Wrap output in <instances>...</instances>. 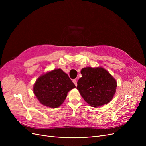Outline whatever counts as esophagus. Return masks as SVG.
I'll use <instances>...</instances> for the list:
<instances>
[{
  "label": "esophagus",
  "mask_w": 146,
  "mask_h": 146,
  "mask_svg": "<svg viewBox=\"0 0 146 146\" xmlns=\"http://www.w3.org/2000/svg\"><path fill=\"white\" fill-rule=\"evenodd\" d=\"M73 83L74 84V85H75V86H77V80H76V79H74V80H73Z\"/></svg>",
  "instance_id": "obj_1"
}]
</instances>
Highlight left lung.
Listing matches in <instances>:
<instances>
[{"mask_svg":"<svg viewBox=\"0 0 146 146\" xmlns=\"http://www.w3.org/2000/svg\"><path fill=\"white\" fill-rule=\"evenodd\" d=\"M77 89L90 106L98 107L109 103L116 92L117 82L102 67L83 68Z\"/></svg>","mask_w":146,"mask_h":146,"instance_id":"8db88e82","label":"left lung"}]
</instances>
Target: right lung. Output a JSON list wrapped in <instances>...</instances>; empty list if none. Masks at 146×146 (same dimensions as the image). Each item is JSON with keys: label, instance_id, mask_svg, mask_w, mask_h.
<instances>
[{"label": "right lung", "instance_id": "1", "mask_svg": "<svg viewBox=\"0 0 146 146\" xmlns=\"http://www.w3.org/2000/svg\"><path fill=\"white\" fill-rule=\"evenodd\" d=\"M74 88L68 75L61 68H56L38 77L33 92L41 104L56 108L64 102L68 92Z\"/></svg>", "mask_w": 146, "mask_h": 146}]
</instances>
